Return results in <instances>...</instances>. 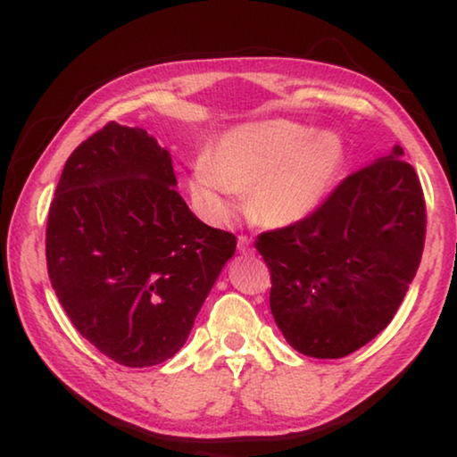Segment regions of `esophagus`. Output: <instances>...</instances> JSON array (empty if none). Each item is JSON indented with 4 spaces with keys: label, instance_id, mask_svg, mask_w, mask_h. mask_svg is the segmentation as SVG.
Here are the masks:
<instances>
[{
    "label": "esophagus",
    "instance_id": "34e87169",
    "mask_svg": "<svg viewBox=\"0 0 457 457\" xmlns=\"http://www.w3.org/2000/svg\"><path fill=\"white\" fill-rule=\"evenodd\" d=\"M237 247H239L241 253H253V239H249V237H239V241H237Z\"/></svg>",
    "mask_w": 457,
    "mask_h": 457
}]
</instances>
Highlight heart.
<instances>
[{
  "instance_id": "b5f03b06",
  "label": "heart",
  "mask_w": 457,
  "mask_h": 457,
  "mask_svg": "<svg viewBox=\"0 0 457 457\" xmlns=\"http://www.w3.org/2000/svg\"><path fill=\"white\" fill-rule=\"evenodd\" d=\"M345 147L339 135L287 120L241 124L193 166L189 193L210 222H228L237 193L249 191V210L272 228L295 227L324 204L339 177Z\"/></svg>"
}]
</instances>
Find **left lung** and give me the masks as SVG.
I'll return each instance as SVG.
<instances>
[{
	"label": "left lung",
	"instance_id": "left-lung-1",
	"mask_svg": "<svg viewBox=\"0 0 457 457\" xmlns=\"http://www.w3.org/2000/svg\"><path fill=\"white\" fill-rule=\"evenodd\" d=\"M427 208L420 180L395 145L347 177L308 220L262 233L270 310L299 353L337 360L393 320L416 277Z\"/></svg>",
	"mask_w": 457,
	"mask_h": 457
}]
</instances>
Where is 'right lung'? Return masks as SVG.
Instances as JSON below:
<instances>
[{
  "mask_svg": "<svg viewBox=\"0 0 457 457\" xmlns=\"http://www.w3.org/2000/svg\"><path fill=\"white\" fill-rule=\"evenodd\" d=\"M166 147L105 124L74 149L49 205L47 272L74 328L129 368L172 358L237 239L179 195Z\"/></svg>",
  "mask_w": 457,
  "mask_h": 457,
  "instance_id": "obj_1",
  "label": "right lung"
}]
</instances>
